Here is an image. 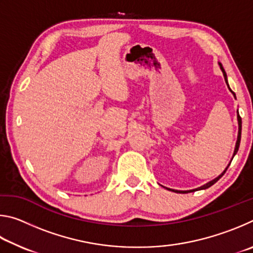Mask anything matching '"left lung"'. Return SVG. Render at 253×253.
Instances as JSON below:
<instances>
[{"instance_id":"1","label":"left lung","mask_w":253,"mask_h":253,"mask_svg":"<svg viewBox=\"0 0 253 253\" xmlns=\"http://www.w3.org/2000/svg\"><path fill=\"white\" fill-rule=\"evenodd\" d=\"M220 65V68H221V70L223 71V76H224V79H225V83H226V84H228V81H226V75H225V71H224V69H223V67H222V65L221 63H219ZM229 87V85H228ZM230 89V88H229ZM232 91V90H231ZM232 93L234 95V92L232 91ZM234 97H235V95H234ZM238 122H239V135H238V140H237V144H235V149H234V153H233V157H234V155L235 154H237V152H238V149H239V146H240V140H241V126H242V121H241V117H240V115H239V111H238ZM230 166V164L228 165V168ZM228 168L225 169V170L223 173H222L221 175H219V176H217L216 178H214L213 181H211V182H209V183H207L205 184V185H203V186H201V187H199V188H195V190H191V191H176V190H170V188H168V190H170V191H173V192H176V193H188V192H194V191H196V190H205V188H209L210 186H212L214 183H216L217 181H219V179L223 176L224 175V173L226 172V169H228Z\"/></svg>"}]
</instances>
